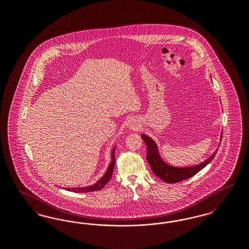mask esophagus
<instances>
[{
  "label": "esophagus",
  "mask_w": 249,
  "mask_h": 249,
  "mask_svg": "<svg viewBox=\"0 0 249 249\" xmlns=\"http://www.w3.org/2000/svg\"><path fill=\"white\" fill-rule=\"evenodd\" d=\"M129 127H130V129H133V130H137L138 128H139V124L133 119V120H131L130 123H129Z\"/></svg>",
  "instance_id": "obj_1"
}]
</instances>
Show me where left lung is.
<instances>
[{
	"label": "left lung",
	"instance_id": "1",
	"mask_svg": "<svg viewBox=\"0 0 249 249\" xmlns=\"http://www.w3.org/2000/svg\"><path fill=\"white\" fill-rule=\"evenodd\" d=\"M141 137L146 145V160L151 167L152 172L154 173L155 176L160 178L166 183H178L193 177L212 161L217 151L215 150L212 156H210L206 160L201 162L200 164L189 167H176L166 163L162 160L159 152L158 145L151 137L145 134H142ZM220 138H222V132Z\"/></svg>",
	"mask_w": 249,
	"mask_h": 249
}]
</instances>
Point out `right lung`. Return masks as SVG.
I'll list each match as a JSON object with an SVG mask.
<instances>
[{"label":"right lung","mask_w":249,"mask_h":249,"mask_svg":"<svg viewBox=\"0 0 249 249\" xmlns=\"http://www.w3.org/2000/svg\"><path fill=\"white\" fill-rule=\"evenodd\" d=\"M115 150H116V146H114L111 151V161L107 168V172L95 184L91 186H89V187H82V188H65V190L71 191V192H90V191L102 190L107 185V182H109V180L112 178V174H113L114 167L116 163Z\"/></svg>","instance_id":"right-lung-1"}]
</instances>
